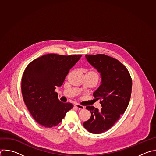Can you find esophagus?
Returning a JSON list of instances; mask_svg holds the SVG:
<instances>
[{
	"instance_id": "obj_1",
	"label": "esophagus",
	"mask_w": 156,
	"mask_h": 156,
	"mask_svg": "<svg viewBox=\"0 0 156 156\" xmlns=\"http://www.w3.org/2000/svg\"><path fill=\"white\" fill-rule=\"evenodd\" d=\"M75 107H76V108L79 109V110H84V107L79 104H76L75 105Z\"/></svg>"
}]
</instances>
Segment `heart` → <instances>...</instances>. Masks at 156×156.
I'll list each match as a JSON object with an SVG mask.
<instances>
[{"label":"heart","mask_w":156,"mask_h":156,"mask_svg":"<svg viewBox=\"0 0 156 156\" xmlns=\"http://www.w3.org/2000/svg\"><path fill=\"white\" fill-rule=\"evenodd\" d=\"M87 73H89V74H92V75H95L96 76H97L98 78V75H97V73H96V72H94V71H89V72H88Z\"/></svg>","instance_id":"b5f03b06"}]
</instances>
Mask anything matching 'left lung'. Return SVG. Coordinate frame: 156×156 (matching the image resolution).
Here are the masks:
<instances>
[{
  "label": "left lung",
  "instance_id": "obj_1",
  "mask_svg": "<svg viewBox=\"0 0 156 156\" xmlns=\"http://www.w3.org/2000/svg\"><path fill=\"white\" fill-rule=\"evenodd\" d=\"M87 61L101 76V84L94 92L100 100L102 108L98 110L92 106L90 119L83 123L89 132L99 134L109 130L126 110L130 99L132 81L127 68L118 60L105 55H86Z\"/></svg>",
  "mask_w": 156,
  "mask_h": 156
}]
</instances>
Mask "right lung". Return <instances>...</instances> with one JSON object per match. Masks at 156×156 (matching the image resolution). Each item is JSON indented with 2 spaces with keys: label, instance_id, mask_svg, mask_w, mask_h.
Returning a JSON list of instances; mask_svg holds the SVG:
<instances>
[{
  "label": "right lung",
  "instance_id": "1",
  "mask_svg": "<svg viewBox=\"0 0 156 156\" xmlns=\"http://www.w3.org/2000/svg\"><path fill=\"white\" fill-rule=\"evenodd\" d=\"M81 57L48 54L26 67L21 81L23 100L34 119L44 127L58 126L73 108L72 103L58 99L55 89L62 86L70 69Z\"/></svg>",
  "mask_w": 156,
  "mask_h": 156
}]
</instances>
